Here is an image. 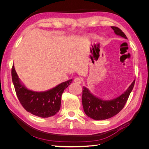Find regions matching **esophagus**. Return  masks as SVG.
<instances>
[{
	"instance_id": "1",
	"label": "esophagus",
	"mask_w": 149,
	"mask_h": 149,
	"mask_svg": "<svg viewBox=\"0 0 149 149\" xmlns=\"http://www.w3.org/2000/svg\"><path fill=\"white\" fill-rule=\"evenodd\" d=\"M74 81L75 83L76 84H81V79L80 78H76L74 80Z\"/></svg>"
}]
</instances>
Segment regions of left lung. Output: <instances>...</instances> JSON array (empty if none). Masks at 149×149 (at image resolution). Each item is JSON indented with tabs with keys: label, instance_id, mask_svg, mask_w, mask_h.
<instances>
[{
	"label": "left lung",
	"instance_id": "left-lung-1",
	"mask_svg": "<svg viewBox=\"0 0 149 149\" xmlns=\"http://www.w3.org/2000/svg\"><path fill=\"white\" fill-rule=\"evenodd\" d=\"M111 28L116 35L127 39L126 35L120 29L112 26ZM135 80L126 91L114 100L104 101L94 96L86 87L83 88L82 104L83 109L89 118L94 120H105L114 116L123 109L132 91Z\"/></svg>",
	"mask_w": 149,
	"mask_h": 149
}]
</instances>
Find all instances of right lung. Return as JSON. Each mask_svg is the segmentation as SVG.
Wrapping results in <instances>:
<instances>
[{
    "label": "right lung",
    "mask_w": 149,
    "mask_h": 149,
    "mask_svg": "<svg viewBox=\"0 0 149 149\" xmlns=\"http://www.w3.org/2000/svg\"><path fill=\"white\" fill-rule=\"evenodd\" d=\"M12 78L17 96L22 106L33 115L44 118L55 115L59 111L62 94L72 81V79H70L45 92L33 91L20 83L13 65Z\"/></svg>",
    "instance_id": "right-lung-1"
}]
</instances>
